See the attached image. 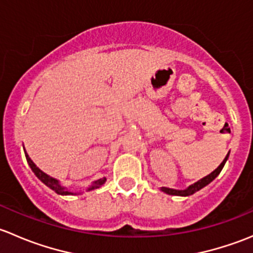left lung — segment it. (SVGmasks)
<instances>
[{"instance_id":"1","label":"left lung","mask_w":253,"mask_h":253,"mask_svg":"<svg viewBox=\"0 0 253 253\" xmlns=\"http://www.w3.org/2000/svg\"><path fill=\"white\" fill-rule=\"evenodd\" d=\"M229 154H230V152L226 154V157L224 158L223 163H221L220 165H219L218 168H216L215 170H214L213 172H211L209 175L205 176L203 178H201V180H198L197 182L192 183V185L188 186L187 188H185V190H175V188H169V187H160V191H163V192L168 193V195H171V196H183V197H186V196H191L193 195L195 192H197V191H200L201 188L206 187L207 185H209V183L211 182V181L214 180V178L216 177L219 174H220L221 169L224 168V165H225L226 160H228L229 158Z\"/></svg>"}]
</instances>
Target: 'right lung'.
I'll return each mask as SVG.
<instances>
[{
  "instance_id": "add662e5",
  "label": "right lung",
  "mask_w": 253,
  "mask_h": 253,
  "mask_svg": "<svg viewBox=\"0 0 253 253\" xmlns=\"http://www.w3.org/2000/svg\"><path fill=\"white\" fill-rule=\"evenodd\" d=\"M24 153H25V158H27L28 164H29L30 169L33 170V172H34V174L37 175V177L39 178V180L42 181V183H45V185H46L47 187H50L51 190L55 191V192L57 193V195H61V196H73V195H81V193H83V192H72V191L68 190V188L66 187V186H63L62 183H61L60 181L57 180V178L51 177L50 175L45 174L44 171H42V170H40L39 168H38L37 165L34 164V162H33L32 159H30L29 155H28V153L25 152V149H24ZM105 181H106V177L99 178V180L94 181V182L91 183V185L89 186V187H86L85 191H86V192H88V191L96 190V188L100 187L101 185H104V183H105Z\"/></svg>"
}]
</instances>
